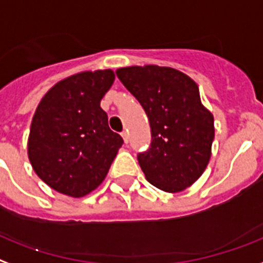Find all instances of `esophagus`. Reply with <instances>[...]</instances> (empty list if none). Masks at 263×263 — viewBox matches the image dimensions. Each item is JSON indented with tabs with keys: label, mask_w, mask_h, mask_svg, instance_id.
Wrapping results in <instances>:
<instances>
[{
	"label": "esophagus",
	"mask_w": 263,
	"mask_h": 263,
	"mask_svg": "<svg viewBox=\"0 0 263 263\" xmlns=\"http://www.w3.org/2000/svg\"><path fill=\"white\" fill-rule=\"evenodd\" d=\"M122 137H123V141L127 144L129 142V134H127V132H122Z\"/></svg>",
	"instance_id": "esophagus-1"
}]
</instances>
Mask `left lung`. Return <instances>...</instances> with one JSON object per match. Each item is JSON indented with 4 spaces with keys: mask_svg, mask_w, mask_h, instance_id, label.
Returning a JSON list of instances; mask_svg holds the SVG:
<instances>
[{
    "mask_svg": "<svg viewBox=\"0 0 263 263\" xmlns=\"http://www.w3.org/2000/svg\"><path fill=\"white\" fill-rule=\"evenodd\" d=\"M117 75L149 119L151 146L137 156L148 182L170 193L191 186L207 167L214 140V117L196 82L154 64L118 68Z\"/></svg>",
    "mask_w": 263,
    "mask_h": 263,
    "instance_id": "1",
    "label": "left lung"
}]
</instances>
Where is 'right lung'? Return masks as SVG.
<instances>
[{
    "instance_id": "1",
    "label": "right lung",
    "mask_w": 263,
    "mask_h": 263,
    "mask_svg": "<svg viewBox=\"0 0 263 263\" xmlns=\"http://www.w3.org/2000/svg\"><path fill=\"white\" fill-rule=\"evenodd\" d=\"M114 81L112 70L71 75L49 89L36 107L28 159L36 176L63 195L82 197L95 191L123 144L100 107Z\"/></svg>"
}]
</instances>
